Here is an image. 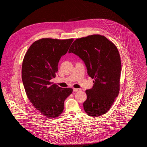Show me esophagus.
Returning a JSON list of instances; mask_svg holds the SVG:
<instances>
[{
    "label": "esophagus",
    "instance_id": "esophagus-1",
    "mask_svg": "<svg viewBox=\"0 0 147 147\" xmlns=\"http://www.w3.org/2000/svg\"><path fill=\"white\" fill-rule=\"evenodd\" d=\"M73 91H75V92H77V91H80V89H79V88H73Z\"/></svg>",
    "mask_w": 147,
    "mask_h": 147
}]
</instances>
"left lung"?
<instances>
[{"label":"left lung","mask_w":147,"mask_h":147,"mask_svg":"<svg viewBox=\"0 0 147 147\" xmlns=\"http://www.w3.org/2000/svg\"><path fill=\"white\" fill-rule=\"evenodd\" d=\"M69 53L81 58L87 67L94 86L86 92L83 107L90 116L98 117L107 113L117 97L120 90L121 60L115 45L105 36L92 35L78 38Z\"/></svg>","instance_id":"8db88e82"}]
</instances>
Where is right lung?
<instances>
[{
	"instance_id": "right-lung-1",
	"label": "right lung",
	"mask_w": 147,
	"mask_h": 147,
	"mask_svg": "<svg viewBox=\"0 0 147 147\" xmlns=\"http://www.w3.org/2000/svg\"><path fill=\"white\" fill-rule=\"evenodd\" d=\"M73 40L40 39L30 46L23 59L22 76L27 96L38 111L49 119L60 116L65 99L73 92L72 88H61L51 80Z\"/></svg>"
}]
</instances>
